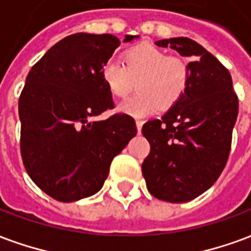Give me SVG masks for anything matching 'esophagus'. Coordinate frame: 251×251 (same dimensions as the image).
Segmentation results:
<instances>
[{"instance_id":"obj_1","label":"esophagus","mask_w":251,"mask_h":251,"mask_svg":"<svg viewBox=\"0 0 251 251\" xmlns=\"http://www.w3.org/2000/svg\"><path fill=\"white\" fill-rule=\"evenodd\" d=\"M142 124H144V121L135 120V125H137V130H138V133H141V129H142Z\"/></svg>"}]
</instances>
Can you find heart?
Segmentation results:
<instances>
[{
    "label": "heart",
    "mask_w": 251,
    "mask_h": 251,
    "mask_svg": "<svg viewBox=\"0 0 251 251\" xmlns=\"http://www.w3.org/2000/svg\"><path fill=\"white\" fill-rule=\"evenodd\" d=\"M118 61H107L102 68V79L109 92L118 98L134 89L138 92L120 105V110L142 117L174 106L186 92L189 68L178 55H168L161 48L148 42L130 46Z\"/></svg>",
    "instance_id": "1"
}]
</instances>
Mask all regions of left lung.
Listing matches in <instances>:
<instances>
[{
    "mask_svg": "<svg viewBox=\"0 0 251 251\" xmlns=\"http://www.w3.org/2000/svg\"><path fill=\"white\" fill-rule=\"evenodd\" d=\"M190 57L189 83L182 98L161 118L142 126L150 144L142 162L151 196L187 202L218 179L229 158L238 97L229 70L196 41L178 37L157 41Z\"/></svg>",
    "mask_w": 251,
    "mask_h": 251,
    "instance_id": "left-lung-1",
    "label": "left lung"
}]
</instances>
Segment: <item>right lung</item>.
Returning a JSON list of instances; mask_svg holds the SVG:
<instances>
[{
	"label": "right lung",
	"mask_w": 251,
	"mask_h": 251,
	"mask_svg": "<svg viewBox=\"0 0 251 251\" xmlns=\"http://www.w3.org/2000/svg\"><path fill=\"white\" fill-rule=\"evenodd\" d=\"M120 45L111 34L75 33L27 74L18 101L22 162L33 182L59 202L96 194L113 158L137 134L134 118L125 113L93 121L114 107L102 68Z\"/></svg>",
	"instance_id": "add662e5"
}]
</instances>
